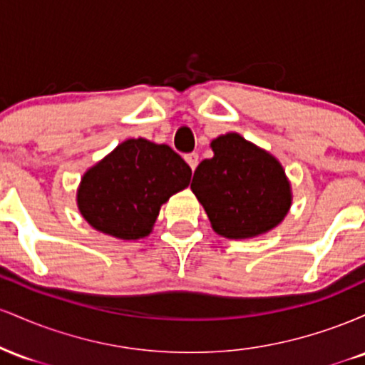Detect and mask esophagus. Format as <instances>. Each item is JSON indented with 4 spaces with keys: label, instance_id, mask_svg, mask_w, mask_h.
Listing matches in <instances>:
<instances>
[{
    "label": "esophagus",
    "instance_id": "34e87169",
    "mask_svg": "<svg viewBox=\"0 0 365 365\" xmlns=\"http://www.w3.org/2000/svg\"><path fill=\"white\" fill-rule=\"evenodd\" d=\"M185 161L188 163V166H190L192 171H194L197 168V165H199V154L197 153L185 154Z\"/></svg>",
    "mask_w": 365,
    "mask_h": 365
}]
</instances>
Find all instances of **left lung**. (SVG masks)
Returning <instances> with one entry per match:
<instances>
[{"mask_svg":"<svg viewBox=\"0 0 365 365\" xmlns=\"http://www.w3.org/2000/svg\"><path fill=\"white\" fill-rule=\"evenodd\" d=\"M211 148L215 158L197 166L190 188L215 232L250 238L274 228L292 204L282 165L238 133L217 137Z\"/></svg>","mask_w":365,"mask_h":365,"instance_id":"obj_1","label":"left lung"}]
</instances>
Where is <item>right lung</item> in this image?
Listing matches in <instances>:
<instances>
[{
	"mask_svg": "<svg viewBox=\"0 0 365 365\" xmlns=\"http://www.w3.org/2000/svg\"><path fill=\"white\" fill-rule=\"evenodd\" d=\"M190 166L170 145L130 139L83 175L78 209L99 232L137 240L149 235L159 207L188 187Z\"/></svg>",
	"mask_w": 365,
	"mask_h": 365,
	"instance_id": "add662e5",
	"label": "right lung"
}]
</instances>
